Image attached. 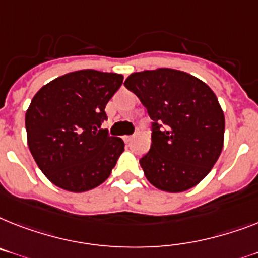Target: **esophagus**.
Masks as SVG:
<instances>
[{"instance_id": "34e87169", "label": "esophagus", "mask_w": 258, "mask_h": 258, "mask_svg": "<svg viewBox=\"0 0 258 258\" xmlns=\"http://www.w3.org/2000/svg\"><path fill=\"white\" fill-rule=\"evenodd\" d=\"M132 140H133V136H125V137H124L125 142H131Z\"/></svg>"}]
</instances>
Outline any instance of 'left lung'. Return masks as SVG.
<instances>
[{"label": "left lung", "instance_id": "left-lung-1", "mask_svg": "<svg viewBox=\"0 0 258 258\" xmlns=\"http://www.w3.org/2000/svg\"><path fill=\"white\" fill-rule=\"evenodd\" d=\"M124 84L154 121L150 150L140 159L146 179L172 194L197 186L224 144V113L214 91L201 79L165 67L133 72Z\"/></svg>", "mask_w": 258, "mask_h": 258}]
</instances>
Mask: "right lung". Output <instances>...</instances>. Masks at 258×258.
Segmentation results:
<instances>
[{
    "mask_svg": "<svg viewBox=\"0 0 258 258\" xmlns=\"http://www.w3.org/2000/svg\"><path fill=\"white\" fill-rule=\"evenodd\" d=\"M124 76L79 70L51 80L35 93L25 116L27 145L55 186L84 192L108 179L124 141L101 129L105 106Z\"/></svg>",
    "mask_w": 258,
    "mask_h": 258,
    "instance_id": "add662e5",
    "label": "right lung"
}]
</instances>
